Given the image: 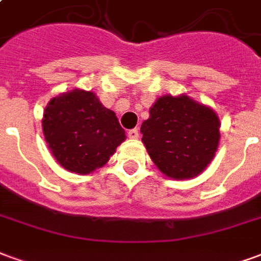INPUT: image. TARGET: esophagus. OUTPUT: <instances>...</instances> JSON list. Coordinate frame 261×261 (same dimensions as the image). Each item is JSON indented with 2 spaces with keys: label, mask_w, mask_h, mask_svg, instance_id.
Here are the masks:
<instances>
[{
  "label": "esophagus",
  "mask_w": 261,
  "mask_h": 261,
  "mask_svg": "<svg viewBox=\"0 0 261 261\" xmlns=\"http://www.w3.org/2000/svg\"><path fill=\"white\" fill-rule=\"evenodd\" d=\"M127 136H128V138L137 140V138H138V136H140V133H138V130H137V128H133V130H128Z\"/></svg>",
  "instance_id": "1"
}]
</instances>
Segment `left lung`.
<instances>
[{
	"label": "left lung",
	"instance_id": "1",
	"mask_svg": "<svg viewBox=\"0 0 261 261\" xmlns=\"http://www.w3.org/2000/svg\"><path fill=\"white\" fill-rule=\"evenodd\" d=\"M213 109L186 95L161 96L141 124L142 142L158 169L176 180L193 179L213 161L219 142Z\"/></svg>",
	"mask_w": 261,
	"mask_h": 261
}]
</instances>
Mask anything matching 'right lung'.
Wrapping results in <instances>:
<instances>
[{
  "instance_id": "add662e5",
  "label": "right lung",
  "mask_w": 261,
  "mask_h": 261,
  "mask_svg": "<svg viewBox=\"0 0 261 261\" xmlns=\"http://www.w3.org/2000/svg\"><path fill=\"white\" fill-rule=\"evenodd\" d=\"M42 127L56 161L80 175L108 164L125 140L113 110L105 108L93 92L82 89L53 97L46 106Z\"/></svg>"
}]
</instances>
